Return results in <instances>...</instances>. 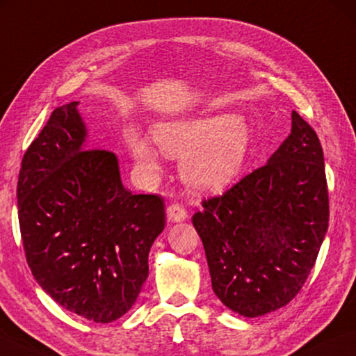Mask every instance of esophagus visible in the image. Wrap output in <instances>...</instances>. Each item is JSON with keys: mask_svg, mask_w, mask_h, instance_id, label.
I'll return each mask as SVG.
<instances>
[{"mask_svg": "<svg viewBox=\"0 0 356 356\" xmlns=\"http://www.w3.org/2000/svg\"><path fill=\"white\" fill-rule=\"evenodd\" d=\"M166 216H168V221L171 222H182L188 215H186V210L180 204H171L166 209Z\"/></svg>", "mask_w": 356, "mask_h": 356, "instance_id": "1", "label": "esophagus"}]
</instances>
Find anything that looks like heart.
Wrapping results in <instances>:
<instances>
[{
	"instance_id": "b5f03b06",
	"label": "heart",
	"mask_w": 356,
	"mask_h": 356,
	"mask_svg": "<svg viewBox=\"0 0 356 356\" xmlns=\"http://www.w3.org/2000/svg\"><path fill=\"white\" fill-rule=\"evenodd\" d=\"M154 143L168 157L180 159V176L191 190L216 193L240 176L248 161L252 132L240 115L211 113L160 122ZM138 174L147 184L160 177L159 151L137 132L127 137Z\"/></svg>"
}]
</instances>
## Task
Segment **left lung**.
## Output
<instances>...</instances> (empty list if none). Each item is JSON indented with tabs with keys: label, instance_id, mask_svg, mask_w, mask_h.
Segmentation results:
<instances>
[{
	"label": "left lung",
	"instance_id": "8db88e82",
	"mask_svg": "<svg viewBox=\"0 0 356 356\" xmlns=\"http://www.w3.org/2000/svg\"><path fill=\"white\" fill-rule=\"evenodd\" d=\"M193 225L218 299L244 318L275 312L305 283L328 229L324 152L291 113V134L258 170L202 200Z\"/></svg>",
	"mask_w": 356,
	"mask_h": 356
}]
</instances>
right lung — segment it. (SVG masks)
Listing matches in <instances>:
<instances>
[{
    "label": "right lung",
    "instance_id": "add662e5",
    "mask_svg": "<svg viewBox=\"0 0 356 356\" xmlns=\"http://www.w3.org/2000/svg\"><path fill=\"white\" fill-rule=\"evenodd\" d=\"M77 106L57 107L26 151L18 221L26 260L44 293L68 312L107 324L132 308L147 279L165 204L124 188L118 157L90 149Z\"/></svg>",
    "mask_w": 356,
    "mask_h": 356
}]
</instances>
